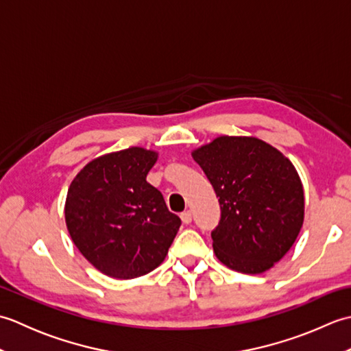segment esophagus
I'll list each match as a JSON object with an SVG mask.
<instances>
[{
  "mask_svg": "<svg viewBox=\"0 0 351 351\" xmlns=\"http://www.w3.org/2000/svg\"><path fill=\"white\" fill-rule=\"evenodd\" d=\"M181 220H182V223H185V225H189V223H191V213L190 211H184L181 214Z\"/></svg>",
  "mask_w": 351,
  "mask_h": 351,
  "instance_id": "1",
  "label": "esophagus"
}]
</instances>
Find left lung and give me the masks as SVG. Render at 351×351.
Listing matches in <instances>:
<instances>
[{
  "label": "left lung",
  "instance_id": "left-lung-1",
  "mask_svg": "<svg viewBox=\"0 0 351 351\" xmlns=\"http://www.w3.org/2000/svg\"><path fill=\"white\" fill-rule=\"evenodd\" d=\"M191 155L219 197L215 256L235 271H267L303 225V185L293 162L256 137L221 136Z\"/></svg>",
  "mask_w": 351,
  "mask_h": 351
}]
</instances>
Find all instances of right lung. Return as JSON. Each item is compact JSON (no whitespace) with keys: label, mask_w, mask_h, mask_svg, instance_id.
<instances>
[{"label":"right lung","mask_w":351,"mask_h":351,"mask_svg":"<svg viewBox=\"0 0 351 351\" xmlns=\"http://www.w3.org/2000/svg\"><path fill=\"white\" fill-rule=\"evenodd\" d=\"M158 154L128 147L98 156L73 178L64 205L73 244L110 278L155 270L181 226L161 193L146 181Z\"/></svg>","instance_id":"obj_1"}]
</instances>
